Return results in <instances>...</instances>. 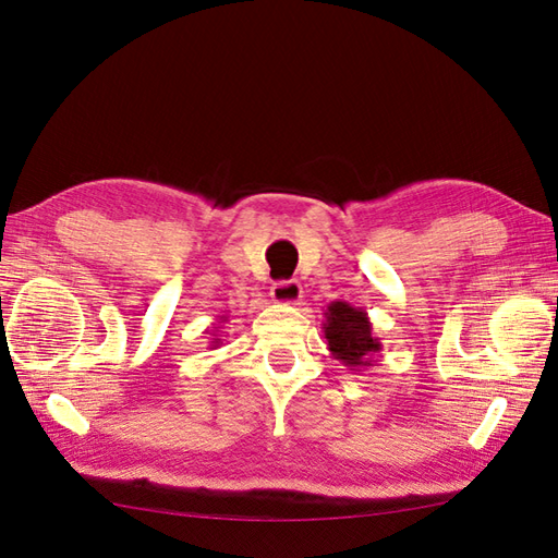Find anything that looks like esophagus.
<instances>
[{"instance_id":"1","label":"esophagus","mask_w":558,"mask_h":558,"mask_svg":"<svg viewBox=\"0 0 558 558\" xmlns=\"http://www.w3.org/2000/svg\"><path fill=\"white\" fill-rule=\"evenodd\" d=\"M269 295H272V300L279 302V305H298L302 298V286L298 281H277Z\"/></svg>"}]
</instances>
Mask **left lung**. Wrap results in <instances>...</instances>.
Returning a JSON list of instances; mask_svg holds the SVG:
<instances>
[{"label": "left lung", "instance_id": "obj_1", "mask_svg": "<svg viewBox=\"0 0 558 558\" xmlns=\"http://www.w3.org/2000/svg\"><path fill=\"white\" fill-rule=\"evenodd\" d=\"M324 335L328 340V351L335 361H340L349 369L369 367L381 351L379 337L373 335L367 312L351 307L349 302L335 300L324 312Z\"/></svg>", "mask_w": 558, "mask_h": 558}]
</instances>
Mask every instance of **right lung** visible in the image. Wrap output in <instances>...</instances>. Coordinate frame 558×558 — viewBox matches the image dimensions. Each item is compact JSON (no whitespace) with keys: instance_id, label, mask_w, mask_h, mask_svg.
I'll list each match as a JSON object with an SVG mask.
<instances>
[{"instance_id":"1","label":"right lung","mask_w":558,"mask_h":558,"mask_svg":"<svg viewBox=\"0 0 558 558\" xmlns=\"http://www.w3.org/2000/svg\"><path fill=\"white\" fill-rule=\"evenodd\" d=\"M226 316H221V324H226ZM223 342H221V337H211V342H209V349H218V347H221Z\"/></svg>"}]
</instances>
